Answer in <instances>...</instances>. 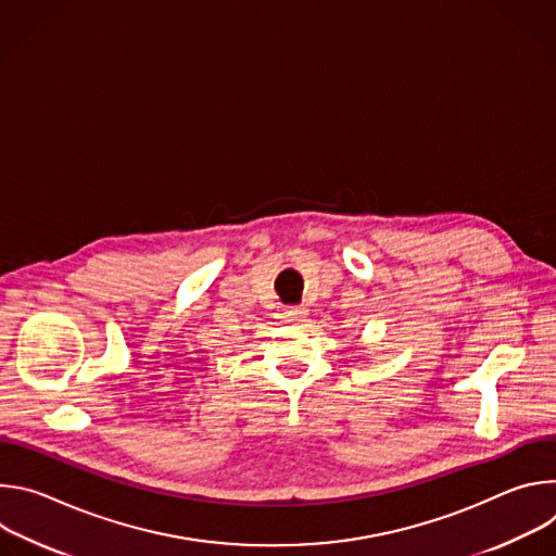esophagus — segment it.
<instances>
[{"mask_svg": "<svg viewBox=\"0 0 556 556\" xmlns=\"http://www.w3.org/2000/svg\"><path fill=\"white\" fill-rule=\"evenodd\" d=\"M305 314H307V309H305L303 305H290V307H286V309H283V316H286L288 321H292V324L303 321V319H305Z\"/></svg>", "mask_w": 556, "mask_h": 556, "instance_id": "34e87169", "label": "esophagus"}]
</instances>
